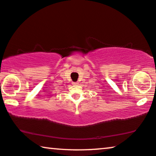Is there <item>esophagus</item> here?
Returning a JSON list of instances; mask_svg holds the SVG:
<instances>
[{
	"label": "esophagus",
	"instance_id": "esophagus-1",
	"mask_svg": "<svg viewBox=\"0 0 156 156\" xmlns=\"http://www.w3.org/2000/svg\"><path fill=\"white\" fill-rule=\"evenodd\" d=\"M78 82H73V83H72V84H73V85H78Z\"/></svg>",
	"mask_w": 156,
	"mask_h": 156
}]
</instances>
